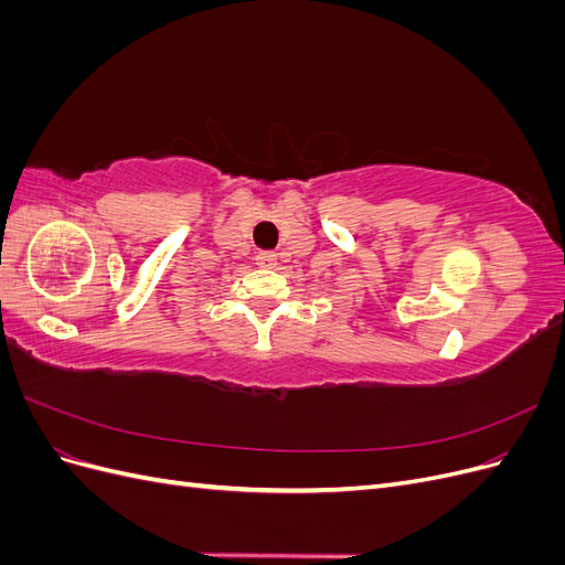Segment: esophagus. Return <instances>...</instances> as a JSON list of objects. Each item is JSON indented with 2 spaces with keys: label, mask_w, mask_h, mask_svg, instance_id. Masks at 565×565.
Here are the masks:
<instances>
[{
  "label": "esophagus",
  "mask_w": 565,
  "mask_h": 565,
  "mask_svg": "<svg viewBox=\"0 0 565 565\" xmlns=\"http://www.w3.org/2000/svg\"><path fill=\"white\" fill-rule=\"evenodd\" d=\"M276 262H278L276 252H268V249L256 252V266H262V268H273V266H276Z\"/></svg>",
  "instance_id": "1"
}]
</instances>
